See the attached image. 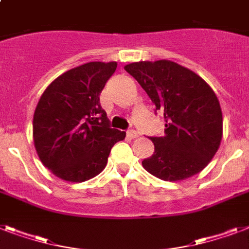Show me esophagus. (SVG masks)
Here are the masks:
<instances>
[{
    "mask_svg": "<svg viewBox=\"0 0 249 249\" xmlns=\"http://www.w3.org/2000/svg\"><path fill=\"white\" fill-rule=\"evenodd\" d=\"M126 135H128L129 138L134 139V138H138V133L135 130H128L126 131Z\"/></svg>",
    "mask_w": 249,
    "mask_h": 249,
    "instance_id": "obj_1",
    "label": "esophagus"
}]
</instances>
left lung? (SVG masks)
I'll return each instance as SVG.
<instances>
[{
    "mask_svg": "<svg viewBox=\"0 0 249 249\" xmlns=\"http://www.w3.org/2000/svg\"><path fill=\"white\" fill-rule=\"evenodd\" d=\"M124 69L163 112L165 134L151 137L155 152L143 160V167L166 181L184 180L203 170L223 138V112L211 87L169 60L131 62Z\"/></svg>",
    "mask_w": 249,
    "mask_h": 249,
    "instance_id": "left-lung-1",
    "label": "left lung"
}]
</instances>
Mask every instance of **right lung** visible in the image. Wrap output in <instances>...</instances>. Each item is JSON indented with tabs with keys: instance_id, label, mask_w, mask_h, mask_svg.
<instances>
[{
	"instance_id": "obj_1",
	"label": "right lung",
	"mask_w": 249,
	"mask_h": 249,
	"mask_svg": "<svg viewBox=\"0 0 249 249\" xmlns=\"http://www.w3.org/2000/svg\"><path fill=\"white\" fill-rule=\"evenodd\" d=\"M118 64L93 61L54 79L34 111L33 139L38 157L52 174L71 183L104 170L112 145L125 131L110 128L100 94Z\"/></svg>"
}]
</instances>
